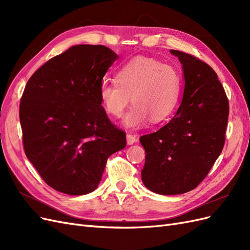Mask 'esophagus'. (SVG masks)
I'll list each match as a JSON object with an SVG mask.
<instances>
[{
    "label": "esophagus",
    "mask_w": 250,
    "mask_h": 250,
    "mask_svg": "<svg viewBox=\"0 0 250 250\" xmlns=\"http://www.w3.org/2000/svg\"><path fill=\"white\" fill-rule=\"evenodd\" d=\"M126 140H127V144H128V145H132V144L138 142V138L135 137V135L130 134V133H128V134L126 135Z\"/></svg>",
    "instance_id": "34e87169"
}]
</instances>
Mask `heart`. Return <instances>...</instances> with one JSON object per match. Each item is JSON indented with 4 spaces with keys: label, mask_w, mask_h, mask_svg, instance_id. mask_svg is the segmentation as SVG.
Listing matches in <instances>:
<instances>
[{
    "label": "heart",
    "mask_w": 250,
    "mask_h": 250,
    "mask_svg": "<svg viewBox=\"0 0 250 250\" xmlns=\"http://www.w3.org/2000/svg\"><path fill=\"white\" fill-rule=\"evenodd\" d=\"M181 90V78L172 65L150 57H135L125 63L116 80H104L99 87V98L109 116L120 118L130 103L132 107L123 125L137 129L151 119L163 122L175 110Z\"/></svg>",
    "instance_id": "obj_1"
}]
</instances>
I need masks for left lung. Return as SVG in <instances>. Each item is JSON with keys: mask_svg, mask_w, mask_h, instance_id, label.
<instances>
[{"mask_svg": "<svg viewBox=\"0 0 250 250\" xmlns=\"http://www.w3.org/2000/svg\"><path fill=\"white\" fill-rule=\"evenodd\" d=\"M170 52L183 65V100L168 124L140 138L143 184L161 195L192 191L208 175L223 149L229 112L215 71L185 52Z\"/></svg>", "mask_w": 250, "mask_h": 250, "instance_id": "obj_1", "label": "left lung"}]
</instances>
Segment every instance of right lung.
Segmentation results:
<instances>
[{
    "label": "right lung",
    "instance_id": "add662e5",
    "mask_svg": "<svg viewBox=\"0 0 250 250\" xmlns=\"http://www.w3.org/2000/svg\"><path fill=\"white\" fill-rule=\"evenodd\" d=\"M101 44H77L50 59L27 82L20 104L28 160L54 190L85 195L100 184L107 158L126 147L99 98L118 59Z\"/></svg>",
    "mask_w": 250,
    "mask_h": 250
}]
</instances>
